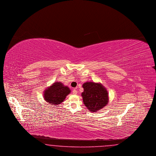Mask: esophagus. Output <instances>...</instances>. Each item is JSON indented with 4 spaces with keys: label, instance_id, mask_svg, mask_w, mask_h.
I'll list each match as a JSON object with an SVG mask.
<instances>
[{
    "label": "esophagus",
    "instance_id": "34e87169",
    "mask_svg": "<svg viewBox=\"0 0 156 156\" xmlns=\"http://www.w3.org/2000/svg\"><path fill=\"white\" fill-rule=\"evenodd\" d=\"M77 93H78V91H77L76 89V88L73 89V94H74V95H76V94H77Z\"/></svg>",
    "mask_w": 156,
    "mask_h": 156
}]
</instances>
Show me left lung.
Here are the masks:
<instances>
[{
  "label": "left lung",
  "instance_id": "1",
  "mask_svg": "<svg viewBox=\"0 0 156 156\" xmlns=\"http://www.w3.org/2000/svg\"><path fill=\"white\" fill-rule=\"evenodd\" d=\"M83 97L84 105L91 112H97L108 103V93L100 83L87 82L83 83Z\"/></svg>",
  "mask_w": 156,
  "mask_h": 156
}]
</instances>
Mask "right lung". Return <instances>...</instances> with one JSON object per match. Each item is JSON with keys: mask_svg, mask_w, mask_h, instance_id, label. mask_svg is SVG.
<instances>
[{"mask_svg": "<svg viewBox=\"0 0 156 156\" xmlns=\"http://www.w3.org/2000/svg\"><path fill=\"white\" fill-rule=\"evenodd\" d=\"M70 92L71 90L68 87L64 86L62 83L55 82L44 91V97L48 103L57 105L64 101Z\"/></svg>", "mask_w": 156, "mask_h": 156, "instance_id": "right-lung-1", "label": "right lung"}]
</instances>
